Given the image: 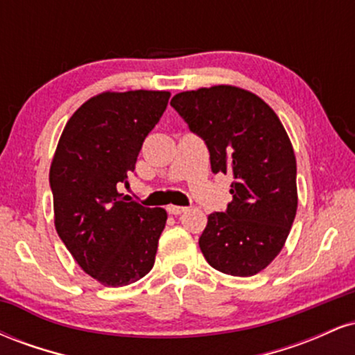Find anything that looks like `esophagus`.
Here are the masks:
<instances>
[{"mask_svg":"<svg viewBox=\"0 0 355 355\" xmlns=\"http://www.w3.org/2000/svg\"><path fill=\"white\" fill-rule=\"evenodd\" d=\"M168 214H172V215H180V214H183V211L187 210V207H178V205H168Z\"/></svg>","mask_w":355,"mask_h":355,"instance_id":"obj_1","label":"esophagus"}]
</instances>
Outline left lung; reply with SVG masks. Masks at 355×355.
I'll list each match as a JSON object with an SVG mask.
<instances>
[{
	"mask_svg": "<svg viewBox=\"0 0 355 355\" xmlns=\"http://www.w3.org/2000/svg\"><path fill=\"white\" fill-rule=\"evenodd\" d=\"M170 105L205 141L214 173H229L232 202L209 215L198 239L223 274L250 277L282 250L297 211L294 148L279 116L247 89L218 85L175 95Z\"/></svg>",
	"mask_w": 355,
	"mask_h": 355,
	"instance_id": "1",
	"label": "left lung"
}]
</instances>
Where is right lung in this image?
<instances>
[{"instance_id": "1", "label": "right lung", "mask_w": 355, "mask_h": 355, "mask_svg": "<svg viewBox=\"0 0 355 355\" xmlns=\"http://www.w3.org/2000/svg\"><path fill=\"white\" fill-rule=\"evenodd\" d=\"M168 92H107L85 101L61 133L50 168L55 227L78 266L107 287H121L152 270L166 211L126 202L146 135Z\"/></svg>"}]
</instances>
